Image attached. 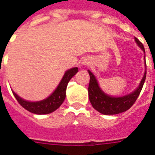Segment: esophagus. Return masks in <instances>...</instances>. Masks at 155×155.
<instances>
[{
	"mask_svg": "<svg viewBox=\"0 0 155 155\" xmlns=\"http://www.w3.org/2000/svg\"><path fill=\"white\" fill-rule=\"evenodd\" d=\"M90 59L89 58H87V57H85V58H84L83 61H82V62H81V65L84 66H89V64H90Z\"/></svg>",
	"mask_w": 155,
	"mask_h": 155,
	"instance_id": "esophagus-1",
	"label": "esophagus"
}]
</instances>
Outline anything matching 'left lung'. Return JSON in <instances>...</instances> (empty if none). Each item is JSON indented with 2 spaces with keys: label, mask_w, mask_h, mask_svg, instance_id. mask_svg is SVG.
<instances>
[{
  "label": "left lung",
  "mask_w": 155,
  "mask_h": 155,
  "mask_svg": "<svg viewBox=\"0 0 155 155\" xmlns=\"http://www.w3.org/2000/svg\"><path fill=\"white\" fill-rule=\"evenodd\" d=\"M135 42L145 54V48H144V46L141 42H140L136 38H135ZM144 60H145L144 61H145V73H144L143 78L140 82L138 87L130 94H127L124 96H120V97H114V96H111V95L107 94L106 93H104L99 86L96 76L89 70H88L89 77H90L89 89H88L89 90V98L93 107L95 110H97L98 113H102L104 115L118 114V113H123L129 109L138 98L139 94L141 91L142 87L145 83V77H146L145 55L144 57Z\"/></svg>",
  "instance_id": "8db88e82"
}]
</instances>
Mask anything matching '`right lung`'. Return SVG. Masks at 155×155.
I'll list each match as a JSON object with an SVG mask.
<instances>
[{
  "label": "right lung",
  "mask_w": 155,
  "mask_h": 155,
  "mask_svg": "<svg viewBox=\"0 0 155 155\" xmlns=\"http://www.w3.org/2000/svg\"><path fill=\"white\" fill-rule=\"evenodd\" d=\"M78 72V67H73L67 70L63 75L61 81H60L59 84L57 85L53 92L49 95L48 98H44L42 100L36 101V102H31V101L25 100L21 97H19L16 93L13 92L14 96L15 97L17 101L21 106L34 114L43 115V114H48L54 112L62 104V103L66 98V87L68 84L69 81H71L74 74Z\"/></svg>",
  "instance_id": "obj_1"
}]
</instances>
